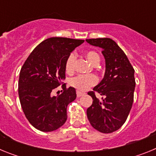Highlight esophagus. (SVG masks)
Returning a JSON list of instances; mask_svg holds the SVG:
<instances>
[{
	"instance_id": "1",
	"label": "esophagus",
	"mask_w": 156,
	"mask_h": 156,
	"mask_svg": "<svg viewBox=\"0 0 156 156\" xmlns=\"http://www.w3.org/2000/svg\"><path fill=\"white\" fill-rule=\"evenodd\" d=\"M83 94H84L83 93V92L79 91V90H77V91H76V95H77V97H78V98L81 97V96H83Z\"/></svg>"
}]
</instances>
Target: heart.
Masks as SVG:
<instances>
[{
  "mask_svg": "<svg viewBox=\"0 0 156 156\" xmlns=\"http://www.w3.org/2000/svg\"><path fill=\"white\" fill-rule=\"evenodd\" d=\"M87 58L93 66L98 64L100 62V56L98 54L93 51H89L85 53ZM75 61V55L74 53H71L69 55L68 58L66 59L65 63V69L66 73H71L73 70V65ZM97 83V78L95 76L91 75H78L76 76L72 77L69 80V83L71 87L76 89L77 90L84 91L87 90L88 88L94 86Z\"/></svg>",
  "mask_w": 156,
  "mask_h": 156,
  "instance_id": "heart-1",
  "label": "heart"
}]
</instances>
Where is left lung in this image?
<instances>
[{
  "label": "left lung",
  "mask_w": 156,
  "mask_h": 156,
  "mask_svg": "<svg viewBox=\"0 0 156 156\" xmlns=\"http://www.w3.org/2000/svg\"><path fill=\"white\" fill-rule=\"evenodd\" d=\"M86 41L101 48L105 60L104 78L93 88L94 91L88 92L93 103L87 109V115L95 129L112 133L123 125L131 109L136 84L134 69L113 40L97 38ZM95 92L103 97L101 99L96 98Z\"/></svg>",
  "instance_id": "1"
}]
</instances>
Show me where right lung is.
<instances>
[{
  "mask_svg": "<svg viewBox=\"0 0 156 156\" xmlns=\"http://www.w3.org/2000/svg\"><path fill=\"white\" fill-rule=\"evenodd\" d=\"M84 42L66 37H51L37 45L20 71L19 96L30 124L43 132L61 127L67 119V106L76 98L74 87L66 88L58 96L51 91L66 79L65 63L69 55Z\"/></svg>",
  "mask_w": 156,
  "mask_h": 156,
  "instance_id": "1",
  "label": "right lung"
}]
</instances>
